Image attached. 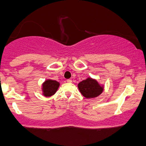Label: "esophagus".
<instances>
[{"instance_id":"34e87169","label":"esophagus","mask_w":146,"mask_h":146,"mask_svg":"<svg viewBox=\"0 0 146 146\" xmlns=\"http://www.w3.org/2000/svg\"><path fill=\"white\" fill-rule=\"evenodd\" d=\"M66 82H67V83H71L72 80H71V79H68V80H66Z\"/></svg>"}]
</instances>
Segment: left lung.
<instances>
[{"instance_id":"1","label":"left lung","mask_w":146,"mask_h":146,"mask_svg":"<svg viewBox=\"0 0 146 146\" xmlns=\"http://www.w3.org/2000/svg\"><path fill=\"white\" fill-rule=\"evenodd\" d=\"M81 94L87 99L95 98L100 95L104 88V85L98 82L96 79L87 78L78 84Z\"/></svg>"}]
</instances>
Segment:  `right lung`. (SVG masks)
<instances>
[{"label":"right lung","mask_w":146,"mask_h":146,"mask_svg":"<svg viewBox=\"0 0 146 146\" xmlns=\"http://www.w3.org/2000/svg\"><path fill=\"white\" fill-rule=\"evenodd\" d=\"M60 84L56 80L47 79L42 84V92L44 97H51L56 93Z\"/></svg>","instance_id":"obj_1"}]
</instances>
